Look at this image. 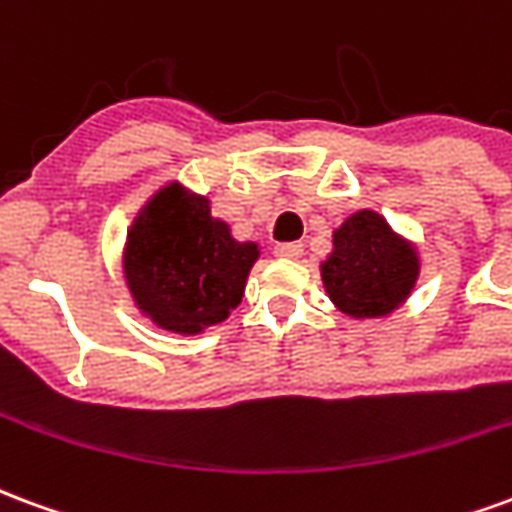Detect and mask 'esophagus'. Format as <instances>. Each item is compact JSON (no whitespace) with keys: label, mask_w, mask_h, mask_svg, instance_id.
Listing matches in <instances>:
<instances>
[{"label":"esophagus","mask_w":512,"mask_h":512,"mask_svg":"<svg viewBox=\"0 0 512 512\" xmlns=\"http://www.w3.org/2000/svg\"><path fill=\"white\" fill-rule=\"evenodd\" d=\"M275 256L278 259H300L302 245L300 242H281V245H275Z\"/></svg>","instance_id":"1"}]
</instances>
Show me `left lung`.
<instances>
[{"label":"left lung","mask_w":512,"mask_h":512,"mask_svg":"<svg viewBox=\"0 0 512 512\" xmlns=\"http://www.w3.org/2000/svg\"><path fill=\"white\" fill-rule=\"evenodd\" d=\"M420 248L376 210H357L333 229V251L319 261L322 286L349 319H387L412 297Z\"/></svg>","instance_id":"8db88e82"}]
</instances>
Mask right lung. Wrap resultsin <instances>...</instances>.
<instances>
[{
	"instance_id": "obj_1",
	"label": "right lung",
	"mask_w": 512,
	"mask_h": 512,
	"mask_svg": "<svg viewBox=\"0 0 512 512\" xmlns=\"http://www.w3.org/2000/svg\"><path fill=\"white\" fill-rule=\"evenodd\" d=\"M259 242H240L210 210V196L171 179L130 223L122 281L133 308L163 333L201 335L242 302Z\"/></svg>"
}]
</instances>
